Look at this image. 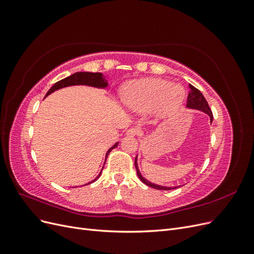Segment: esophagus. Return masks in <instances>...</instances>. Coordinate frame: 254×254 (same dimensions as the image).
<instances>
[{"mask_svg":"<svg viewBox=\"0 0 254 254\" xmlns=\"http://www.w3.org/2000/svg\"><path fill=\"white\" fill-rule=\"evenodd\" d=\"M140 132H141L140 129H137V128H129V129L127 130L126 134L129 135V136H135V135L139 134Z\"/></svg>","mask_w":254,"mask_h":254,"instance_id":"1","label":"esophagus"}]
</instances>
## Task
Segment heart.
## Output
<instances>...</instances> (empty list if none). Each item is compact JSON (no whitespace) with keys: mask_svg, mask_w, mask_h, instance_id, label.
Here are the masks:
<instances>
[{"mask_svg":"<svg viewBox=\"0 0 254 254\" xmlns=\"http://www.w3.org/2000/svg\"><path fill=\"white\" fill-rule=\"evenodd\" d=\"M183 89L164 79L145 78L132 80L122 88L121 101L127 109L145 112L157 105L159 113H167L183 99Z\"/></svg>","mask_w":254,"mask_h":254,"instance_id":"heart-1","label":"heart"}]
</instances>
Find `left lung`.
Returning <instances> with one entry per match:
<instances>
[{
    "mask_svg": "<svg viewBox=\"0 0 254 254\" xmlns=\"http://www.w3.org/2000/svg\"><path fill=\"white\" fill-rule=\"evenodd\" d=\"M190 87V93L188 95V104H187V107L188 108H190V109H196V110H200L204 113H206L207 115L210 117V121L211 123L213 122V113L210 109L209 107V104H207V102L205 101L204 96L202 95V93L200 91H199L198 89H196L194 86H191V84H189ZM137 157H135V160H134V165H135V168H136V174H137V177H139L140 180L145 183L146 186H148L152 189H156V190H174V189H177L179 187H162V186H158V184H155V183H151L149 182L148 180H146L144 177L141 175L140 171H139V167H137Z\"/></svg>",
    "mask_w": 254,
    "mask_h": 254,
    "instance_id": "1",
    "label": "left lung"
}]
</instances>
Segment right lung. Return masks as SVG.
<instances>
[{
	"instance_id": "right-lung-1",
	"label": "right lung",
	"mask_w": 254,
	"mask_h": 254,
	"mask_svg": "<svg viewBox=\"0 0 254 254\" xmlns=\"http://www.w3.org/2000/svg\"><path fill=\"white\" fill-rule=\"evenodd\" d=\"M77 84H82V86H90V87H95V88H101V89H105L107 88V86H108V81H107L105 76L102 74V73H91V72H77V73H74L72 74L71 76H68V77L66 78H64L61 79L59 81H57L54 86L49 90V92L47 93V95H45V97H47L48 95H50L51 93H53L54 91L56 90H59V89H63V88H65V87H70V86H77ZM119 142L115 143L112 147L109 148V150L107 151L106 153V160H107V157H108L109 152L118 146ZM105 165V163H104ZM104 168V167H103ZM102 168V171H103ZM102 171L101 173H99V175L96 177V178L93 180L89 182L88 184L92 183L96 181L99 176H101L102 174Z\"/></svg>"
}]
</instances>
